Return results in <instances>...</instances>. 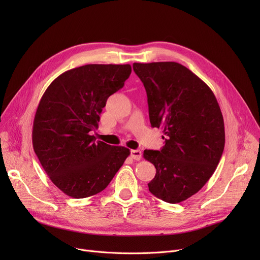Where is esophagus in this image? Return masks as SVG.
I'll return each mask as SVG.
<instances>
[{
	"label": "esophagus",
	"instance_id": "1",
	"mask_svg": "<svg viewBox=\"0 0 260 260\" xmlns=\"http://www.w3.org/2000/svg\"><path fill=\"white\" fill-rule=\"evenodd\" d=\"M141 155H142V153H141V151H139V149H132L131 151V156L134 160H137V161L140 160Z\"/></svg>",
	"mask_w": 260,
	"mask_h": 260
}]
</instances>
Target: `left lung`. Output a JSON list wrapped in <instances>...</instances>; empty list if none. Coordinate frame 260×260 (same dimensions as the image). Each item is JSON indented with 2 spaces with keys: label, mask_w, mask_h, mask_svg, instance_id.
<instances>
[{
  "label": "left lung",
  "mask_w": 260,
  "mask_h": 260,
  "mask_svg": "<svg viewBox=\"0 0 260 260\" xmlns=\"http://www.w3.org/2000/svg\"><path fill=\"white\" fill-rule=\"evenodd\" d=\"M133 68L146 90L151 124L166 135L160 151L143 152L156 168L148 189L166 202H182L199 192L220 161L225 134L219 104L212 89L179 63H134Z\"/></svg>",
  "instance_id": "8db88e82"
}]
</instances>
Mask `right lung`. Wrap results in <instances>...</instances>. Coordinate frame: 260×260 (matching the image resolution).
<instances>
[{
    "instance_id": "1",
    "label": "right lung",
    "mask_w": 260,
    "mask_h": 260,
    "mask_svg": "<svg viewBox=\"0 0 260 260\" xmlns=\"http://www.w3.org/2000/svg\"><path fill=\"white\" fill-rule=\"evenodd\" d=\"M129 64H87L54 79L40 100L32 126L35 153L49 179L72 198L98 194L129 156L124 146L97 141L100 114L124 85Z\"/></svg>"
}]
</instances>
